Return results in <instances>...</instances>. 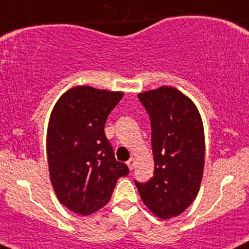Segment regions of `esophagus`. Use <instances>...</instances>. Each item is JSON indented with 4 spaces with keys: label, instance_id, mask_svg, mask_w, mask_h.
<instances>
[{
    "label": "esophagus",
    "instance_id": "esophagus-1",
    "mask_svg": "<svg viewBox=\"0 0 249 249\" xmlns=\"http://www.w3.org/2000/svg\"><path fill=\"white\" fill-rule=\"evenodd\" d=\"M126 164L129 166L130 170H133V168H135V160H133V158H130V160L126 162Z\"/></svg>",
    "mask_w": 249,
    "mask_h": 249
}]
</instances>
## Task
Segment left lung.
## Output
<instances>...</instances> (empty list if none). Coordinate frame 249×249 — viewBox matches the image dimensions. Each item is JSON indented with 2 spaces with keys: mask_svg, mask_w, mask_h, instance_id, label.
<instances>
[{
  "mask_svg": "<svg viewBox=\"0 0 249 249\" xmlns=\"http://www.w3.org/2000/svg\"><path fill=\"white\" fill-rule=\"evenodd\" d=\"M151 123L154 177L135 181L144 204L163 220L182 214L200 190L204 131L197 108L174 87L138 94Z\"/></svg>",
  "mask_w": 249,
  "mask_h": 249,
  "instance_id": "left-lung-1",
  "label": "left lung"
}]
</instances>
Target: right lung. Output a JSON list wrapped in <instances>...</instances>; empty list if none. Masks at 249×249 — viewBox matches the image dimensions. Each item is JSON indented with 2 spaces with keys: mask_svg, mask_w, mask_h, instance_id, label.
Wrapping results in <instances>:
<instances>
[{
  "mask_svg": "<svg viewBox=\"0 0 249 249\" xmlns=\"http://www.w3.org/2000/svg\"><path fill=\"white\" fill-rule=\"evenodd\" d=\"M124 93L76 86L60 97L47 130L51 182L60 203L89 215L110 201L118 178L129 174L105 135L108 114Z\"/></svg>",
  "mask_w": 249,
  "mask_h": 249,
  "instance_id": "obj_1",
  "label": "right lung"
}]
</instances>
